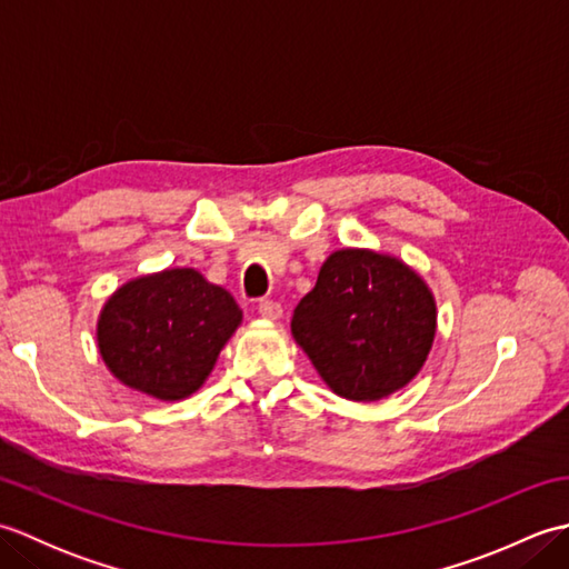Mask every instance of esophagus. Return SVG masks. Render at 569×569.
Masks as SVG:
<instances>
[{
  "mask_svg": "<svg viewBox=\"0 0 569 569\" xmlns=\"http://www.w3.org/2000/svg\"><path fill=\"white\" fill-rule=\"evenodd\" d=\"M281 306L276 303V300H269V298H261L259 300V316L266 318V320H278L281 318Z\"/></svg>",
  "mask_w": 569,
  "mask_h": 569,
  "instance_id": "34e87169",
  "label": "esophagus"
}]
</instances>
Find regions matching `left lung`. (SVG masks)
Segmentation results:
<instances>
[{"label": "left lung", "mask_w": 569, "mask_h": 569, "mask_svg": "<svg viewBox=\"0 0 569 569\" xmlns=\"http://www.w3.org/2000/svg\"><path fill=\"white\" fill-rule=\"evenodd\" d=\"M438 328L435 298L403 261L369 249L328 257L293 310L291 332L330 389L379 401L426 365Z\"/></svg>", "instance_id": "left-lung-1"}]
</instances>
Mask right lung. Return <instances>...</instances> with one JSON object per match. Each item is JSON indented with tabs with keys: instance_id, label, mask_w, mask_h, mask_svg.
Here are the masks:
<instances>
[{
	"instance_id": "1",
	"label": "right lung",
	"mask_w": 569,
	"mask_h": 569,
	"mask_svg": "<svg viewBox=\"0 0 569 569\" xmlns=\"http://www.w3.org/2000/svg\"><path fill=\"white\" fill-rule=\"evenodd\" d=\"M241 322L224 288L196 269H168L124 283L107 300L98 345L124 386L159 401L196 393Z\"/></svg>"
}]
</instances>
